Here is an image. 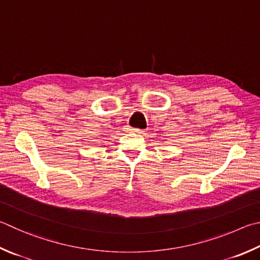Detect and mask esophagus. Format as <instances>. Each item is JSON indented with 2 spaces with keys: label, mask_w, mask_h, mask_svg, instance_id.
I'll return each instance as SVG.
<instances>
[{
  "label": "esophagus",
  "mask_w": 260,
  "mask_h": 260,
  "mask_svg": "<svg viewBox=\"0 0 260 260\" xmlns=\"http://www.w3.org/2000/svg\"><path fill=\"white\" fill-rule=\"evenodd\" d=\"M131 133H138V134H142L143 131L142 129H138V128H129L128 129Z\"/></svg>",
  "instance_id": "1"
}]
</instances>
